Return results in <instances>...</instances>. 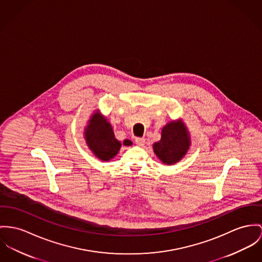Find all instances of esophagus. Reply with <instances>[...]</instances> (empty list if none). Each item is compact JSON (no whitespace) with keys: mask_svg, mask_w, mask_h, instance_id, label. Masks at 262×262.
<instances>
[{"mask_svg":"<svg viewBox=\"0 0 262 262\" xmlns=\"http://www.w3.org/2000/svg\"><path fill=\"white\" fill-rule=\"evenodd\" d=\"M135 142H136V144H137V145H139V146H142V145H144V143H145V140H144V139H142V138H137Z\"/></svg>","mask_w":262,"mask_h":262,"instance_id":"1","label":"esophagus"}]
</instances>
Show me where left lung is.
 <instances>
[{"label":"left lung","instance_id":"8db88e82","mask_svg":"<svg viewBox=\"0 0 262 262\" xmlns=\"http://www.w3.org/2000/svg\"><path fill=\"white\" fill-rule=\"evenodd\" d=\"M190 146V137L185 124L172 121L165 124L161 130V141L152 147L157 157L165 164H174L186 155Z\"/></svg>","mask_w":262,"mask_h":262}]
</instances>
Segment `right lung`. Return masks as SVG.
Instances as JSON below:
<instances>
[{
	"label": "right lung",
	"mask_w": 262,
	"mask_h": 262,
	"mask_svg": "<svg viewBox=\"0 0 262 262\" xmlns=\"http://www.w3.org/2000/svg\"><path fill=\"white\" fill-rule=\"evenodd\" d=\"M84 140L93 154L101 161H111L121 149V142L116 139L112 124L100 112H96L91 117L84 129ZM122 144L128 146L133 142L124 140Z\"/></svg>",
	"instance_id": "right-lung-1"
}]
</instances>
